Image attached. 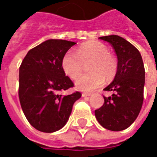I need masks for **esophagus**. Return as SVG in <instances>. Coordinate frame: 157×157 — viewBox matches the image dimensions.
<instances>
[{"instance_id": "1", "label": "esophagus", "mask_w": 157, "mask_h": 157, "mask_svg": "<svg viewBox=\"0 0 157 157\" xmlns=\"http://www.w3.org/2000/svg\"><path fill=\"white\" fill-rule=\"evenodd\" d=\"M82 96L83 98H85V97H90V96H91V93H82Z\"/></svg>"}]
</instances>
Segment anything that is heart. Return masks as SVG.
Instances as JSON below:
<instances>
[{"label":"heart","instance_id":"1","mask_svg":"<svg viewBox=\"0 0 157 157\" xmlns=\"http://www.w3.org/2000/svg\"><path fill=\"white\" fill-rule=\"evenodd\" d=\"M90 61L88 70L90 72L80 76L75 81L79 90L93 91L104 84L105 78L113 79L116 75L117 61L105 44L98 41H90L80 45L76 54L67 52L61 60V67L65 74L71 79H76L82 71V63Z\"/></svg>","mask_w":157,"mask_h":157}]
</instances>
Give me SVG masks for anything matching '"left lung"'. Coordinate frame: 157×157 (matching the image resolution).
Returning <instances> with one entry per match:
<instances>
[{
  "label": "left lung",
  "mask_w": 157,
  "mask_h": 157,
  "mask_svg": "<svg viewBox=\"0 0 157 157\" xmlns=\"http://www.w3.org/2000/svg\"><path fill=\"white\" fill-rule=\"evenodd\" d=\"M113 45L118 59V68L113 81L105 90L113 91L104 97L105 103L95 111L98 123L111 131H122L137 119L143 103L145 69L140 52L118 35L99 38Z\"/></svg>",
  "instance_id": "obj_1"
}]
</instances>
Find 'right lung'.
I'll return each mask as SVG.
<instances>
[{"instance_id":"add662e5","label":"right lung","mask_w":157,"mask_h":157,"mask_svg":"<svg viewBox=\"0 0 157 157\" xmlns=\"http://www.w3.org/2000/svg\"><path fill=\"white\" fill-rule=\"evenodd\" d=\"M76 43L48 39L28 52L19 68V100L31 126L40 132L53 133L65 126L73 105L82 94L59 92L74 83L61 67V60Z\"/></svg>"}]
</instances>
